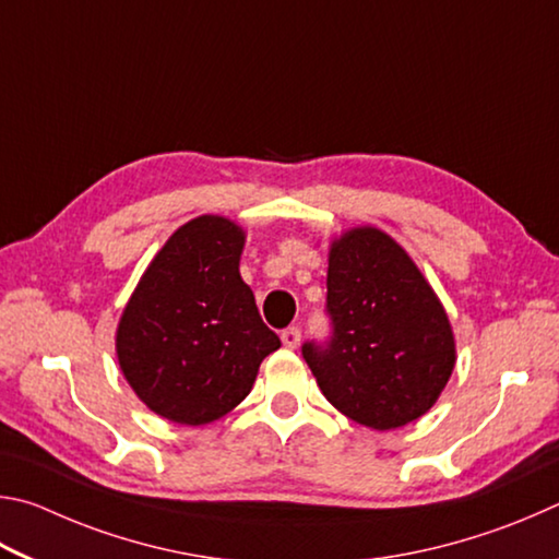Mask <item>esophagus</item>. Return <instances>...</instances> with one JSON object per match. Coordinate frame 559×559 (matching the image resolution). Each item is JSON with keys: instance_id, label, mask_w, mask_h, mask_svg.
Returning a JSON list of instances; mask_svg holds the SVG:
<instances>
[{"instance_id": "34e87169", "label": "esophagus", "mask_w": 559, "mask_h": 559, "mask_svg": "<svg viewBox=\"0 0 559 559\" xmlns=\"http://www.w3.org/2000/svg\"><path fill=\"white\" fill-rule=\"evenodd\" d=\"M299 338H301V331L297 326H289V329L282 331V344H285L287 348H297Z\"/></svg>"}]
</instances>
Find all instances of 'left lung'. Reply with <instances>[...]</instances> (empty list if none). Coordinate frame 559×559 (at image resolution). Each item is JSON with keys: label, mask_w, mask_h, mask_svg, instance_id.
Instances as JSON below:
<instances>
[{"label": "left lung", "mask_w": 559, "mask_h": 559, "mask_svg": "<svg viewBox=\"0 0 559 559\" xmlns=\"http://www.w3.org/2000/svg\"><path fill=\"white\" fill-rule=\"evenodd\" d=\"M326 341L301 356L336 409L370 429H395L437 403L456 350L447 311L423 272L378 228L331 245Z\"/></svg>", "instance_id": "1"}]
</instances>
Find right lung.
<instances>
[{"label": "right lung", "instance_id": "right-lung-1", "mask_svg": "<svg viewBox=\"0 0 559 559\" xmlns=\"http://www.w3.org/2000/svg\"><path fill=\"white\" fill-rule=\"evenodd\" d=\"M245 233L221 215L181 225L142 274L117 326L127 383L152 413L209 425L252 390L280 336L240 277Z\"/></svg>", "mask_w": 559, "mask_h": 559}]
</instances>
